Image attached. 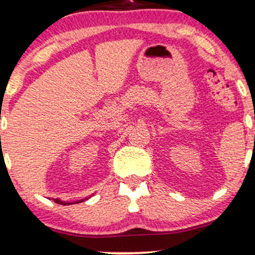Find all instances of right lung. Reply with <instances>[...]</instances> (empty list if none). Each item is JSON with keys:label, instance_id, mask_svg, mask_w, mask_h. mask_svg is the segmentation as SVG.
I'll return each instance as SVG.
<instances>
[{"label": "right lung", "instance_id": "obj_1", "mask_svg": "<svg viewBox=\"0 0 255 255\" xmlns=\"http://www.w3.org/2000/svg\"><path fill=\"white\" fill-rule=\"evenodd\" d=\"M89 199V197H86V200ZM85 200V199H84ZM84 200H79V201H75V202H65V201H61V200H59V199H53V201H54V202H56V203H59V204H62V206H66V204H74V203H79V202H83Z\"/></svg>", "mask_w": 255, "mask_h": 255}]
</instances>
